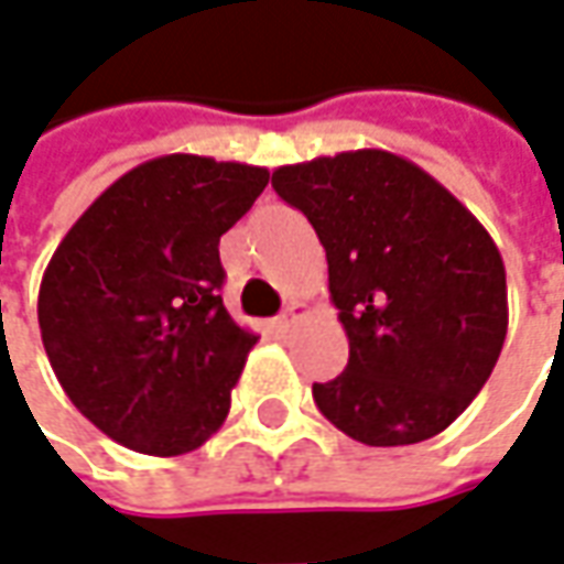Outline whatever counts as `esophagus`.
Masks as SVG:
<instances>
[{
	"label": "esophagus",
	"mask_w": 564,
	"mask_h": 564,
	"mask_svg": "<svg viewBox=\"0 0 564 564\" xmlns=\"http://www.w3.org/2000/svg\"><path fill=\"white\" fill-rule=\"evenodd\" d=\"M305 314H308V305H305V302H290V305H286V312L274 321V330L290 333L293 330V324H296L299 317H305Z\"/></svg>",
	"instance_id": "1"
}]
</instances>
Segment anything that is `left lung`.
<instances>
[{"label": "left lung", "mask_w": 564, "mask_h": 564, "mask_svg": "<svg viewBox=\"0 0 564 564\" xmlns=\"http://www.w3.org/2000/svg\"><path fill=\"white\" fill-rule=\"evenodd\" d=\"M271 185L327 252L348 367L314 404L370 447L426 442L473 404L507 339V268L426 170L364 148L281 166Z\"/></svg>", "instance_id": "1"}]
</instances>
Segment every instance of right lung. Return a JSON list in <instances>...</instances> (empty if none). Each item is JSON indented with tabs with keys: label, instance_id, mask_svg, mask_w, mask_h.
<instances>
[{
	"label": "right lung",
	"instance_id": "add662e5",
	"mask_svg": "<svg viewBox=\"0 0 564 564\" xmlns=\"http://www.w3.org/2000/svg\"><path fill=\"white\" fill-rule=\"evenodd\" d=\"M265 185L262 166L166 153L120 175L57 243L40 283L42 346L107 438L178 457L225 423L259 336L218 296V240Z\"/></svg>",
	"mask_w": 564,
	"mask_h": 564
}]
</instances>
